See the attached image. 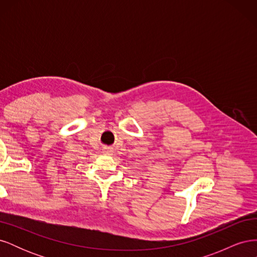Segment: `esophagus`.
<instances>
[{"mask_svg": "<svg viewBox=\"0 0 257 257\" xmlns=\"http://www.w3.org/2000/svg\"><path fill=\"white\" fill-rule=\"evenodd\" d=\"M103 153H105V154H108V155L112 154V153H113L112 148H109V147H104V148H103Z\"/></svg>", "mask_w": 257, "mask_h": 257, "instance_id": "1", "label": "esophagus"}]
</instances>
